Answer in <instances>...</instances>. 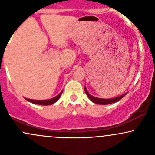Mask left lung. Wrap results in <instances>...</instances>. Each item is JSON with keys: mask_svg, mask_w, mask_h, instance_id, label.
Returning <instances> with one entry per match:
<instances>
[{"mask_svg": "<svg viewBox=\"0 0 155 155\" xmlns=\"http://www.w3.org/2000/svg\"><path fill=\"white\" fill-rule=\"evenodd\" d=\"M84 91H85V92H86L87 95L88 96V97L90 98V101H92L93 103H95V104H101V105H107V104H113V103L117 102V101L121 100V99H122V97H123L124 96L127 94V93H124V94H123V95L118 96V97H114V98L103 99V98H99V97H94V96L90 95V94L88 92L87 90L86 86H84Z\"/></svg>", "mask_w": 155, "mask_h": 155, "instance_id": "8db88e82", "label": "left lung"}]
</instances>
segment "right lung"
Masks as SVG:
<instances>
[{
	"label": "right lung",
	"mask_w": 155,
	"mask_h": 155,
	"mask_svg": "<svg viewBox=\"0 0 155 155\" xmlns=\"http://www.w3.org/2000/svg\"><path fill=\"white\" fill-rule=\"evenodd\" d=\"M62 92H63V90H62V91L60 92L58 95L55 96L54 97L49 99V100H32V99H28V98H26V97H25V98L28 101H29V102L32 103V104L43 105V106H47V105H51L54 104L55 102H57V101H58V99L60 97V96H61Z\"/></svg>",
	"instance_id": "right-lung-1"
}]
</instances>
